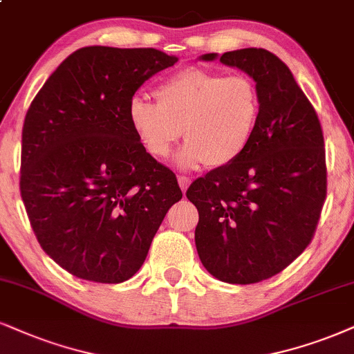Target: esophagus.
I'll list each match as a JSON object with an SVG mask.
<instances>
[{"label":"esophagus","instance_id":"obj_1","mask_svg":"<svg viewBox=\"0 0 354 354\" xmlns=\"http://www.w3.org/2000/svg\"><path fill=\"white\" fill-rule=\"evenodd\" d=\"M178 185H180V189H182V192H187V187L190 185V178L189 177H185V176H178Z\"/></svg>","mask_w":354,"mask_h":354}]
</instances>
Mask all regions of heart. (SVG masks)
I'll use <instances>...</instances> for the list:
<instances>
[{"mask_svg": "<svg viewBox=\"0 0 354 354\" xmlns=\"http://www.w3.org/2000/svg\"><path fill=\"white\" fill-rule=\"evenodd\" d=\"M157 103L134 97L128 121L142 149L165 159L178 139H187L177 162L194 169L207 162L228 167L246 152L261 116L259 90L251 77L189 67L156 86Z\"/></svg>", "mask_w": 354, "mask_h": 354, "instance_id": "1", "label": "heart"}]
</instances>
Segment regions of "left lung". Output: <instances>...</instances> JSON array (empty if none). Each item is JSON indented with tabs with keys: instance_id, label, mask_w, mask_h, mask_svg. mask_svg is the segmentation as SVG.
Here are the masks:
<instances>
[{
	"instance_id": "obj_1",
	"label": "left lung",
	"mask_w": 354,
	"mask_h": 354,
	"mask_svg": "<svg viewBox=\"0 0 354 354\" xmlns=\"http://www.w3.org/2000/svg\"><path fill=\"white\" fill-rule=\"evenodd\" d=\"M220 62L256 82L261 116L246 152L197 178L187 198L198 210L195 244L205 269L228 283H256L297 259L315 234L326 197L324 133L315 108L272 52H225Z\"/></svg>"
}]
</instances>
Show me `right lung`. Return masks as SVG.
<instances>
[{"label": "right lung", "mask_w": 354, "mask_h": 354, "mask_svg": "<svg viewBox=\"0 0 354 354\" xmlns=\"http://www.w3.org/2000/svg\"><path fill=\"white\" fill-rule=\"evenodd\" d=\"M176 62L151 47H84L26 113L21 197L41 248L72 276L128 281L182 198L176 174L142 149L128 121L139 86Z\"/></svg>", "instance_id": "1"}]
</instances>
